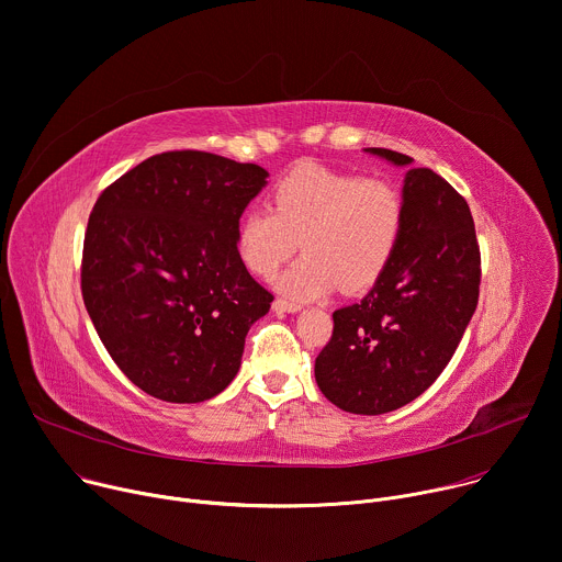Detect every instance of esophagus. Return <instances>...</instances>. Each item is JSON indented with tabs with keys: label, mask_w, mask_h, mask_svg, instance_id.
Here are the masks:
<instances>
[{
	"label": "esophagus",
	"mask_w": 562,
	"mask_h": 562,
	"mask_svg": "<svg viewBox=\"0 0 562 562\" xmlns=\"http://www.w3.org/2000/svg\"><path fill=\"white\" fill-rule=\"evenodd\" d=\"M272 310H277V313H299L301 303H294V301H288V299H277L272 303Z\"/></svg>",
	"instance_id": "1"
}]
</instances>
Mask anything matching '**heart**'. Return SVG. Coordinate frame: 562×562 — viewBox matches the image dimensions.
<instances>
[{
  "mask_svg": "<svg viewBox=\"0 0 562 562\" xmlns=\"http://www.w3.org/2000/svg\"><path fill=\"white\" fill-rule=\"evenodd\" d=\"M406 203L386 178L305 162L288 171L272 190V210L247 207L236 225V255L261 279L290 259L296 243L303 257L277 281L294 303L366 290L391 266L404 236Z\"/></svg>",
  "mask_w": 562,
  "mask_h": 562,
  "instance_id": "obj_1",
  "label": "heart"
}]
</instances>
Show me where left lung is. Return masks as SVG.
Returning a JSON list of instances; mask_svg holds the SVG:
<instances>
[{
  "mask_svg": "<svg viewBox=\"0 0 562 562\" xmlns=\"http://www.w3.org/2000/svg\"><path fill=\"white\" fill-rule=\"evenodd\" d=\"M363 151L406 167L404 236L368 294L333 313L315 380L341 411L382 415L419 397L451 361L477 305L480 247L467 201L442 176L391 149Z\"/></svg>",
  "mask_w": 562,
  "mask_h": 562,
  "instance_id": "obj_1",
  "label": "left lung"
}]
</instances>
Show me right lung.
<instances>
[{
    "mask_svg": "<svg viewBox=\"0 0 562 562\" xmlns=\"http://www.w3.org/2000/svg\"><path fill=\"white\" fill-rule=\"evenodd\" d=\"M268 171L207 151L147 158L100 194L82 299L115 366L147 395L212 400L236 378L272 294L236 255V225Z\"/></svg>",
    "mask_w": 562,
    "mask_h": 562,
    "instance_id": "right-lung-1",
    "label": "right lung"
}]
</instances>
